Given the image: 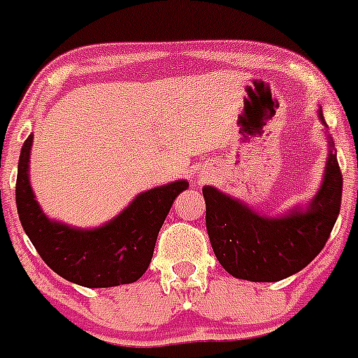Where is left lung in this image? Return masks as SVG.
<instances>
[{"instance_id":"obj_1","label":"left lung","mask_w":358,"mask_h":358,"mask_svg":"<svg viewBox=\"0 0 358 358\" xmlns=\"http://www.w3.org/2000/svg\"><path fill=\"white\" fill-rule=\"evenodd\" d=\"M202 195L208 236L220 265L240 280L280 281L305 268L327 245L341 211L343 173L334 152L308 210L281 218L260 217L211 186H204Z\"/></svg>"}]
</instances>
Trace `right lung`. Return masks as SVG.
<instances>
[{
	"label": "right lung",
	"instance_id": "add662e5",
	"mask_svg": "<svg viewBox=\"0 0 358 358\" xmlns=\"http://www.w3.org/2000/svg\"><path fill=\"white\" fill-rule=\"evenodd\" d=\"M31 138L21 148L15 181V204L34 248L44 264L64 280L90 289L125 285L148 268L164 218L188 182L177 181L138 195L127 210L98 229H71L48 220L28 182Z\"/></svg>",
	"mask_w": 358,
	"mask_h": 358
}]
</instances>
